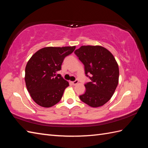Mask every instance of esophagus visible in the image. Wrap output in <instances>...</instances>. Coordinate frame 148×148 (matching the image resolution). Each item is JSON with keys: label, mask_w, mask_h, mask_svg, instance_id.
I'll use <instances>...</instances> for the list:
<instances>
[{"label": "esophagus", "mask_w": 148, "mask_h": 148, "mask_svg": "<svg viewBox=\"0 0 148 148\" xmlns=\"http://www.w3.org/2000/svg\"><path fill=\"white\" fill-rule=\"evenodd\" d=\"M71 84H72V85H76V84H77L78 83V81L77 80H75L74 81H71Z\"/></svg>", "instance_id": "obj_1"}]
</instances>
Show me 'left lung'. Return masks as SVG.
<instances>
[{"label": "left lung", "mask_w": 148, "mask_h": 148, "mask_svg": "<svg viewBox=\"0 0 148 148\" xmlns=\"http://www.w3.org/2000/svg\"><path fill=\"white\" fill-rule=\"evenodd\" d=\"M92 80L84 84L81 101L92 108L104 105L114 94L119 81V67L112 53L100 46H82L74 51ZM90 75L91 77L88 76Z\"/></svg>", "instance_id": "obj_1"}]
</instances>
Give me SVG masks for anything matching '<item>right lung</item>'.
I'll return each mask as SVG.
<instances>
[{
  "label": "right lung",
  "mask_w": 148,
  "mask_h": 148,
  "mask_svg": "<svg viewBox=\"0 0 148 148\" xmlns=\"http://www.w3.org/2000/svg\"><path fill=\"white\" fill-rule=\"evenodd\" d=\"M76 46L46 47L38 50L28 61L25 67L28 92L39 106L50 108L61 100L65 89L69 86L61 75L64 58L74 51Z\"/></svg>",
  "instance_id": "1"
}]
</instances>
